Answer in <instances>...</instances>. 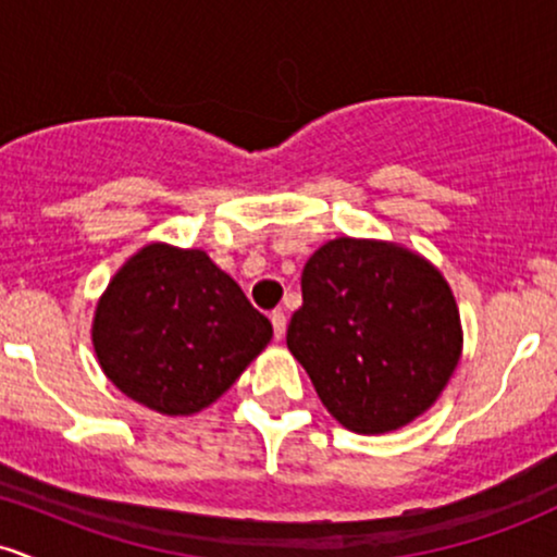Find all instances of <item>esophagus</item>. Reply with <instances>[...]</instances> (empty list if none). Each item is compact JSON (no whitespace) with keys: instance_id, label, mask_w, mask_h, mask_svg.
Wrapping results in <instances>:
<instances>
[{"instance_id":"esophagus-1","label":"esophagus","mask_w":557,"mask_h":557,"mask_svg":"<svg viewBox=\"0 0 557 557\" xmlns=\"http://www.w3.org/2000/svg\"><path fill=\"white\" fill-rule=\"evenodd\" d=\"M272 327H274V337L277 341H283L285 337V327H287V317L283 314V311H272Z\"/></svg>"}]
</instances>
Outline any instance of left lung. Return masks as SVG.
I'll return each mask as SVG.
<instances>
[{
  "mask_svg": "<svg viewBox=\"0 0 557 557\" xmlns=\"http://www.w3.org/2000/svg\"><path fill=\"white\" fill-rule=\"evenodd\" d=\"M287 348L345 430L385 434L443 395L463 350L443 272L389 240H327L300 274Z\"/></svg>",
  "mask_w": 557,
  "mask_h": 557,
  "instance_id": "left-lung-1",
  "label": "left lung"
}]
</instances>
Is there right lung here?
<instances>
[{
  "label": "right lung",
  "instance_id": "1",
  "mask_svg": "<svg viewBox=\"0 0 557 557\" xmlns=\"http://www.w3.org/2000/svg\"><path fill=\"white\" fill-rule=\"evenodd\" d=\"M91 341L120 393L164 417H194L267 348L272 324L207 251L157 240L101 293Z\"/></svg>",
  "mask_w": 557,
  "mask_h": 557
}]
</instances>
